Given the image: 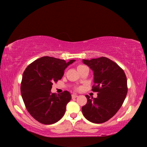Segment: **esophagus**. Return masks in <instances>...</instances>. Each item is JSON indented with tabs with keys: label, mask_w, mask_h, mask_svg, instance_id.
<instances>
[{
	"label": "esophagus",
	"mask_w": 147,
	"mask_h": 147,
	"mask_svg": "<svg viewBox=\"0 0 147 147\" xmlns=\"http://www.w3.org/2000/svg\"><path fill=\"white\" fill-rule=\"evenodd\" d=\"M76 97H78V95H77V94H72V98H76Z\"/></svg>",
	"instance_id": "34e87169"
}]
</instances>
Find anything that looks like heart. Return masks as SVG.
<instances>
[{
    "label": "heart",
    "mask_w": 147,
    "mask_h": 147,
    "mask_svg": "<svg viewBox=\"0 0 147 147\" xmlns=\"http://www.w3.org/2000/svg\"><path fill=\"white\" fill-rule=\"evenodd\" d=\"M84 65H79L77 67V69H79V68H80V67H83Z\"/></svg>",
    "instance_id": "obj_1"
}]
</instances>
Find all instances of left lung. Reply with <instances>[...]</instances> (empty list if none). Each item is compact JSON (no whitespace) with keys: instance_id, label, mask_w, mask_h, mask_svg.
<instances>
[{"instance_id":"1","label":"left lung","mask_w":147,"mask_h":147,"mask_svg":"<svg viewBox=\"0 0 147 147\" xmlns=\"http://www.w3.org/2000/svg\"><path fill=\"white\" fill-rule=\"evenodd\" d=\"M83 63L93 71L92 91L98 93L96 98L86 95L88 102L82 108V113L91 123H105L115 115L126 98V74L115 62L106 57L83 59Z\"/></svg>"}]
</instances>
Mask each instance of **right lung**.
Segmentation results:
<instances>
[{
    "label": "right lung",
    "mask_w": 147,
    "mask_h": 147,
    "mask_svg": "<svg viewBox=\"0 0 147 147\" xmlns=\"http://www.w3.org/2000/svg\"><path fill=\"white\" fill-rule=\"evenodd\" d=\"M74 61L44 56L24 70L21 85L22 98L29 113L39 123L54 124L64 115L71 99L70 93L65 91L57 94L51 91L53 83L61 79L65 69Z\"/></svg>",
    "instance_id": "add662e5"
}]
</instances>
